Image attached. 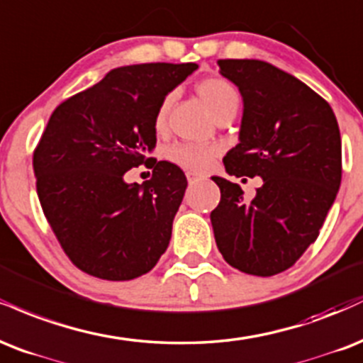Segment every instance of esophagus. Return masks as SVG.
<instances>
[{"label": "esophagus", "instance_id": "34e87169", "mask_svg": "<svg viewBox=\"0 0 363 363\" xmlns=\"http://www.w3.org/2000/svg\"><path fill=\"white\" fill-rule=\"evenodd\" d=\"M186 178H189L190 183H195L197 180H202L203 174L197 173V172H186Z\"/></svg>", "mask_w": 363, "mask_h": 363}]
</instances>
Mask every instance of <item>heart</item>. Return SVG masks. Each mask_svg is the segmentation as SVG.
I'll return each mask as SVG.
<instances>
[{
	"label": "heart",
	"mask_w": 363,
	"mask_h": 363,
	"mask_svg": "<svg viewBox=\"0 0 363 363\" xmlns=\"http://www.w3.org/2000/svg\"><path fill=\"white\" fill-rule=\"evenodd\" d=\"M197 93L207 105V108L217 115L234 110L238 112L240 106L241 95L238 88L234 86L229 79L214 76V78H207L200 81L197 84ZM173 95H166L157 106L155 113V129L157 132H163L166 129V121H168V112L172 108ZM219 155V147L217 146H200V144H174L166 151V157L172 163L178 164L180 168L190 169V172H202L212 160Z\"/></svg>",
	"instance_id": "b5f03b06"
}]
</instances>
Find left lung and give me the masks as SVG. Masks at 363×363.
<instances>
[{"instance_id": "obj_1", "label": "left lung", "mask_w": 363, "mask_h": 363, "mask_svg": "<svg viewBox=\"0 0 363 363\" xmlns=\"http://www.w3.org/2000/svg\"><path fill=\"white\" fill-rule=\"evenodd\" d=\"M219 72L242 96L240 143L224 156L231 177H262L257 197L212 177L220 202L211 212L225 262L250 275L291 268L319 236L342 183V138L325 98L257 59H220Z\"/></svg>"}]
</instances>
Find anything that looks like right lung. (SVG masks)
I'll return each mask as SVG.
<instances>
[{
    "mask_svg": "<svg viewBox=\"0 0 363 363\" xmlns=\"http://www.w3.org/2000/svg\"><path fill=\"white\" fill-rule=\"evenodd\" d=\"M197 67H117L50 115L33 151L37 195L64 253L84 274L138 279L168 248L186 177L147 152L156 146L157 106ZM139 164L153 168L152 180L127 184L123 174Z\"/></svg>",
    "mask_w": 363,
    "mask_h": 363,
    "instance_id": "right-lung-1",
    "label": "right lung"
}]
</instances>
